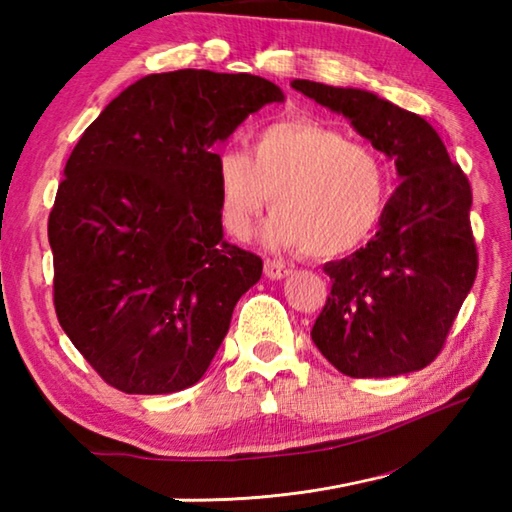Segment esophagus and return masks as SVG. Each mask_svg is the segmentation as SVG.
Listing matches in <instances>:
<instances>
[{
  "mask_svg": "<svg viewBox=\"0 0 512 512\" xmlns=\"http://www.w3.org/2000/svg\"><path fill=\"white\" fill-rule=\"evenodd\" d=\"M293 268L289 264L280 262V259H266L264 262V273L266 277H271V280H282V277H287Z\"/></svg>",
  "mask_w": 512,
  "mask_h": 512,
  "instance_id": "1",
  "label": "esophagus"
}]
</instances>
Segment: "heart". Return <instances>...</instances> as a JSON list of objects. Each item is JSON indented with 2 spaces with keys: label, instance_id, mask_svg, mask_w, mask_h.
I'll use <instances>...</instances> for the list:
<instances>
[{
  "label": "heart",
  "instance_id": "b5f03b06",
  "mask_svg": "<svg viewBox=\"0 0 512 512\" xmlns=\"http://www.w3.org/2000/svg\"><path fill=\"white\" fill-rule=\"evenodd\" d=\"M216 214L246 241L271 203L268 237L316 257L357 253L375 237L393 196V167L368 142L316 119H280L253 135L250 153L216 155Z\"/></svg>",
  "mask_w": 512,
  "mask_h": 512
}]
</instances>
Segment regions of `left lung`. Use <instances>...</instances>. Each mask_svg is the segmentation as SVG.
Wrapping results in <instances>:
<instances>
[{
  "mask_svg": "<svg viewBox=\"0 0 512 512\" xmlns=\"http://www.w3.org/2000/svg\"><path fill=\"white\" fill-rule=\"evenodd\" d=\"M291 85L348 117L359 135L395 160L402 178L366 248L325 264L332 291L311 339L348 377L422 370L445 348L479 268L470 180L415 112L366 90L305 79Z\"/></svg>",
  "mask_w": 512,
  "mask_h": 512,
  "instance_id": "left-lung-1",
  "label": "left lung"
}]
</instances>
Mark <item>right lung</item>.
<instances>
[{
  "mask_svg": "<svg viewBox=\"0 0 512 512\" xmlns=\"http://www.w3.org/2000/svg\"><path fill=\"white\" fill-rule=\"evenodd\" d=\"M275 83L210 69L144 76L85 128L49 212L54 307L117 391L176 393L210 368L262 257L223 241L216 153Z\"/></svg>",
  "mask_w": 512,
  "mask_h": 512,
  "instance_id": "add662e5",
  "label": "right lung"
}]
</instances>
